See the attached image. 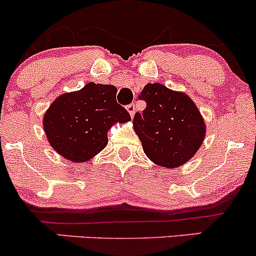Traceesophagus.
I'll list each match as a JSON object with an SVG mask.
<instances>
[{
	"label": "esophagus",
	"instance_id": "1",
	"mask_svg": "<svg viewBox=\"0 0 256 256\" xmlns=\"http://www.w3.org/2000/svg\"><path fill=\"white\" fill-rule=\"evenodd\" d=\"M128 114H130V116L131 118H134V113H136V106H134V104L132 103V104H130V106H128Z\"/></svg>",
	"mask_w": 256,
	"mask_h": 256
}]
</instances>
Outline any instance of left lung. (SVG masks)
Here are the masks:
<instances>
[{"label": "left lung", "mask_w": 256, "mask_h": 256, "mask_svg": "<svg viewBox=\"0 0 256 256\" xmlns=\"http://www.w3.org/2000/svg\"><path fill=\"white\" fill-rule=\"evenodd\" d=\"M140 98L147 106L142 114H134V128L146 156L168 169L192 159L206 134V122L194 102L184 92L158 82L147 84Z\"/></svg>", "instance_id": "obj_1"}]
</instances>
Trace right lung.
Instances as JSON below:
<instances>
[{"label":"right lung","instance_id":"right-lung-1","mask_svg":"<svg viewBox=\"0 0 256 256\" xmlns=\"http://www.w3.org/2000/svg\"><path fill=\"white\" fill-rule=\"evenodd\" d=\"M116 92L113 85L88 82L56 98L44 115V130L53 150L72 162H88L104 150L112 125L131 120L118 104Z\"/></svg>","mask_w":256,"mask_h":256}]
</instances>
